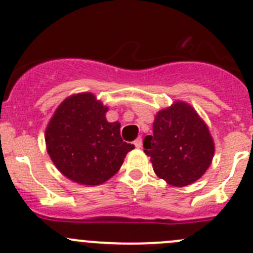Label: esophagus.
<instances>
[{"instance_id":"34e87169","label":"esophagus","mask_w":253,"mask_h":253,"mask_svg":"<svg viewBox=\"0 0 253 253\" xmlns=\"http://www.w3.org/2000/svg\"><path fill=\"white\" fill-rule=\"evenodd\" d=\"M133 145H135L137 149H141V146H142V138L141 137H137L135 141H133Z\"/></svg>"}]
</instances>
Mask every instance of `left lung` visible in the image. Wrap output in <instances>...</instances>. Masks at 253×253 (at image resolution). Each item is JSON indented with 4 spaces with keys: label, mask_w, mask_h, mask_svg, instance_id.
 <instances>
[{
    "label": "left lung",
    "mask_w": 253,
    "mask_h": 253,
    "mask_svg": "<svg viewBox=\"0 0 253 253\" xmlns=\"http://www.w3.org/2000/svg\"><path fill=\"white\" fill-rule=\"evenodd\" d=\"M154 135L143 140L155 174L172 186H186L207 171L214 142L206 122L185 102L177 101L155 116Z\"/></svg>",
    "instance_id": "left-lung-1"
}]
</instances>
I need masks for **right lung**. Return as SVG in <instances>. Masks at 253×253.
Returning <instances> with one entry per match:
<instances>
[{
	"label": "right lung",
	"instance_id": "1",
	"mask_svg": "<svg viewBox=\"0 0 253 253\" xmlns=\"http://www.w3.org/2000/svg\"><path fill=\"white\" fill-rule=\"evenodd\" d=\"M92 93L61 102L45 131L47 154L63 175L83 185H99L112 177L133 145L125 142L118 122Z\"/></svg>",
	"mask_w": 253,
	"mask_h": 253
}]
</instances>
